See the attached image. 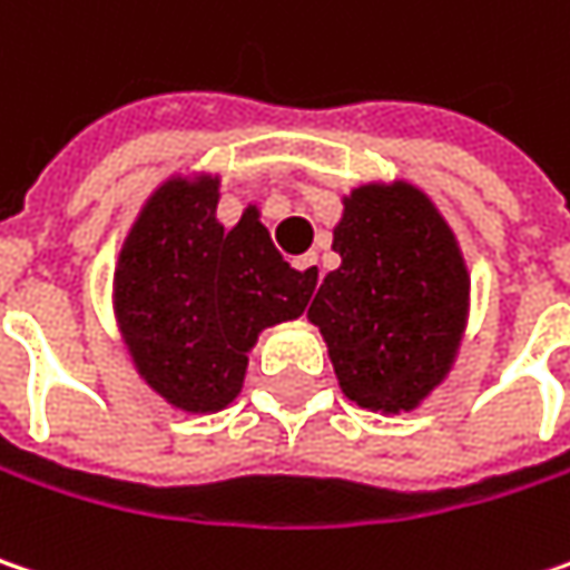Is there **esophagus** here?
<instances>
[{
    "label": "esophagus",
    "instance_id": "34e87169",
    "mask_svg": "<svg viewBox=\"0 0 570 570\" xmlns=\"http://www.w3.org/2000/svg\"><path fill=\"white\" fill-rule=\"evenodd\" d=\"M293 267H296L299 274H306V281H309V284H318V281H322V267H318L316 254H303V257H296V261H293Z\"/></svg>",
    "mask_w": 570,
    "mask_h": 570
}]
</instances>
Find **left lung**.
<instances>
[{
  "instance_id": "1",
  "label": "left lung",
  "mask_w": 570,
  "mask_h": 570,
  "mask_svg": "<svg viewBox=\"0 0 570 570\" xmlns=\"http://www.w3.org/2000/svg\"><path fill=\"white\" fill-rule=\"evenodd\" d=\"M332 271L309 306L345 396L364 410H413L452 367L468 271L454 235L416 186H361L345 199Z\"/></svg>"
}]
</instances>
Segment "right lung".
Here are the masks:
<instances>
[{
  "instance_id": "add662e5",
  "label": "right lung",
  "mask_w": 570,
  "mask_h": 570,
  "mask_svg": "<svg viewBox=\"0 0 570 570\" xmlns=\"http://www.w3.org/2000/svg\"><path fill=\"white\" fill-rule=\"evenodd\" d=\"M218 180H167L118 257L116 313L141 377L186 413L225 410L257 332L303 316L316 284L289 267L248 209L216 218Z\"/></svg>"
}]
</instances>
